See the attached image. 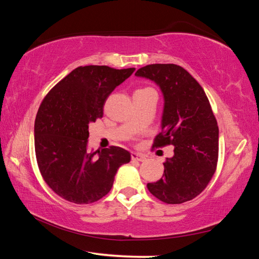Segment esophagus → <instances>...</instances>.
I'll return each instance as SVG.
<instances>
[{
    "label": "esophagus",
    "instance_id": "esophagus-1",
    "mask_svg": "<svg viewBox=\"0 0 259 259\" xmlns=\"http://www.w3.org/2000/svg\"><path fill=\"white\" fill-rule=\"evenodd\" d=\"M131 159L136 160V161H139V162H144L146 161V157L145 155L140 154V153H131Z\"/></svg>",
    "mask_w": 259,
    "mask_h": 259
}]
</instances>
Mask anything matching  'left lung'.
I'll return each instance as SVG.
<instances>
[{
	"instance_id": "1",
	"label": "left lung",
	"mask_w": 259,
	"mask_h": 259,
	"mask_svg": "<svg viewBox=\"0 0 259 259\" xmlns=\"http://www.w3.org/2000/svg\"><path fill=\"white\" fill-rule=\"evenodd\" d=\"M136 76L154 81L163 94L162 131L153 147L174 145V156L163 163V176L148 183L153 195L168 204L198 196L211 181L218 161V125L199 82L175 64H152Z\"/></svg>"
}]
</instances>
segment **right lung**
I'll return each mask as SVG.
<instances>
[{
	"mask_svg": "<svg viewBox=\"0 0 259 259\" xmlns=\"http://www.w3.org/2000/svg\"><path fill=\"white\" fill-rule=\"evenodd\" d=\"M135 68L80 66L42 100L34 124L35 155L45 182L76 204L96 202L111 191L114 176L130 153L111 146L88 152L89 123L103 117L104 105Z\"/></svg>",
	"mask_w": 259,
	"mask_h": 259,
	"instance_id": "1",
	"label": "right lung"
}]
</instances>
